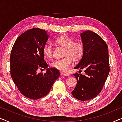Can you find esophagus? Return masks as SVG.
I'll list each match as a JSON object with an SVG mask.
<instances>
[{
	"mask_svg": "<svg viewBox=\"0 0 122 122\" xmlns=\"http://www.w3.org/2000/svg\"><path fill=\"white\" fill-rule=\"evenodd\" d=\"M61 74L62 76H70V74L69 73H65V72H61Z\"/></svg>",
	"mask_w": 122,
	"mask_h": 122,
	"instance_id": "34e87169",
	"label": "esophagus"
}]
</instances>
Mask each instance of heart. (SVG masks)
Listing matches in <instances>:
<instances>
[{
  "mask_svg": "<svg viewBox=\"0 0 122 122\" xmlns=\"http://www.w3.org/2000/svg\"><path fill=\"white\" fill-rule=\"evenodd\" d=\"M56 42L65 47L63 55L66 56L62 59H56L51 63L52 68L57 69L61 71L66 72L71 65L72 59L78 60L83 55L84 48L81 43L74 41L72 38L67 35H63L56 40ZM43 52L45 57L51 59L53 55L52 48L49 44H46L43 47Z\"/></svg>",
  "mask_w": 122,
  "mask_h": 122,
  "instance_id": "1",
  "label": "heart"
}]
</instances>
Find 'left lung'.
<instances>
[{"instance_id":"obj_1","label":"left lung","mask_w":122,"mask_h":122,"mask_svg":"<svg viewBox=\"0 0 122 122\" xmlns=\"http://www.w3.org/2000/svg\"><path fill=\"white\" fill-rule=\"evenodd\" d=\"M84 51L74 68H85V75L76 72L72 95L81 101L91 100L101 92L110 72L108 46L100 36L91 30L81 33Z\"/></svg>"}]
</instances>
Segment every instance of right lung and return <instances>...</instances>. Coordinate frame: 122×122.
<instances>
[{
    "label": "right lung",
    "mask_w": 122,
    "mask_h": 122,
    "mask_svg": "<svg viewBox=\"0 0 122 122\" xmlns=\"http://www.w3.org/2000/svg\"><path fill=\"white\" fill-rule=\"evenodd\" d=\"M46 30L34 28L25 32L16 39L11 52L10 74L22 95L37 100L46 95L60 76L59 70L48 68L43 49L48 41ZM38 68H47L44 74Z\"/></svg>",
    "instance_id": "obj_1"
}]
</instances>
